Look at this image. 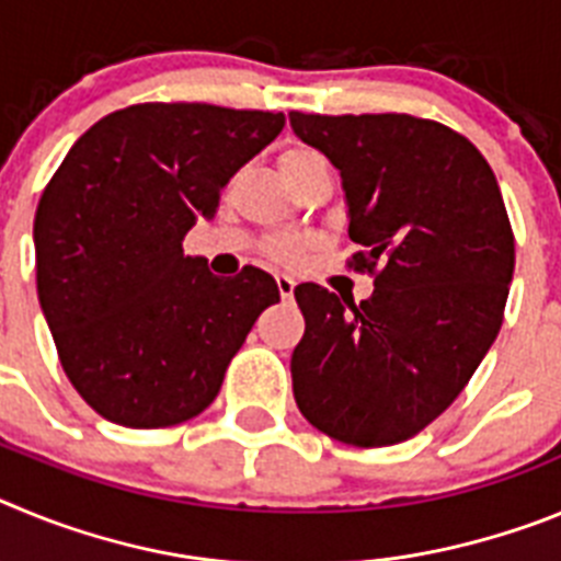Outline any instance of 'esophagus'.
<instances>
[{
    "mask_svg": "<svg viewBox=\"0 0 561 561\" xmlns=\"http://www.w3.org/2000/svg\"><path fill=\"white\" fill-rule=\"evenodd\" d=\"M277 291H280V297L284 300H291V295H295V280H291L289 275H277Z\"/></svg>",
    "mask_w": 561,
    "mask_h": 561,
    "instance_id": "obj_1",
    "label": "esophagus"
}]
</instances>
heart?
I'll list each match as a JSON object with an SVG mask.
<instances>
[{
    "mask_svg": "<svg viewBox=\"0 0 561 561\" xmlns=\"http://www.w3.org/2000/svg\"><path fill=\"white\" fill-rule=\"evenodd\" d=\"M317 153L314 151H304V148H291V151H286L284 157H280V168L284 165H297V162H309L314 160ZM270 255L275 257V261H280V264H291V261H297V257L304 255V241L300 238H275L270 244Z\"/></svg>",
    "mask_w": 561,
    "mask_h": 561,
    "instance_id": "1",
    "label": "heart"
}]
</instances>
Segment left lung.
I'll use <instances>...</instances> for the list:
<instances>
[{
    "mask_svg": "<svg viewBox=\"0 0 561 561\" xmlns=\"http://www.w3.org/2000/svg\"><path fill=\"white\" fill-rule=\"evenodd\" d=\"M295 134L340 171L348 266L374 275L362 304L317 284L295 300L300 413L351 447L413 438L458 399L503 325L514 232L483 153L413 114L289 112Z\"/></svg>",
    "mask_w": 561,
    "mask_h": 561,
    "instance_id": "left-lung-1",
    "label": "left lung"
}]
</instances>
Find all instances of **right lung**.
Masks as SVG:
<instances>
[{"label": "right lung", "instance_id": "add662e5", "mask_svg": "<svg viewBox=\"0 0 561 561\" xmlns=\"http://www.w3.org/2000/svg\"><path fill=\"white\" fill-rule=\"evenodd\" d=\"M286 117L210 103H137L78 137L33 221L36 289L72 388L106 421L157 430L199 415L275 277H236L182 250L221 187Z\"/></svg>", "mask_w": 561, "mask_h": 561}]
</instances>
